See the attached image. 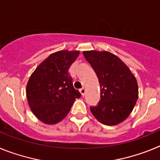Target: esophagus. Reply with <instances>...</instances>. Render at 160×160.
<instances>
[{"mask_svg": "<svg viewBox=\"0 0 160 160\" xmlns=\"http://www.w3.org/2000/svg\"><path fill=\"white\" fill-rule=\"evenodd\" d=\"M80 92H81L82 95L84 96L85 94H86V88H85V87H82V88L80 90Z\"/></svg>", "mask_w": 160, "mask_h": 160, "instance_id": "esophagus-1", "label": "esophagus"}]
</instances>
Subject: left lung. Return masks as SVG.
<instances>
[{"mask_svg": "<svg viewBox=\"0 0 160 160\" xmlns=\"http://www.w3.org/2000/svg\"><path fill=\"white\" fill-rule=\"evenodd\" d=\"M98 78L101 93L98 105L90 107L100 122L112 126L129 116L138 99L135 76L121 59L107 51H84Z\"/></svg>", "mask_w": 160, "mask_h": 160, "instance_id": "left-lung-1", "label": "left lung"}]
</instances>
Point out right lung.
Segmentation results:
<instances>
[{"label":"right lung","mask_w":160,"mask_h":160,"mask_svg":"<svg viewBox=\"0 0 160 160\" xmlns=\"http://www.w3.org/2000/svg\"><path fill=\"white\" fill-rule=\"evenodd\" d=\"M78 51L61 50L52 53L37 67L26 89L28 102L35 116L46 124L60 122L67 115L75 98L81 97L73 87L70 66Z\"/></svg>","instance_id":"1"}]
</instances>
